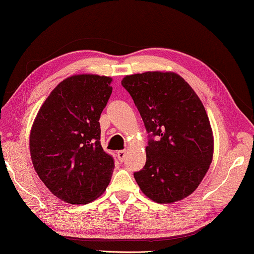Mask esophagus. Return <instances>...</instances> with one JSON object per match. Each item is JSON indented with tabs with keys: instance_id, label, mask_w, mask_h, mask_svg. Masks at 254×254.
<instances>
[{
	"instance_id": "34e87169",
	"label": "esophagus",
	"mask_w": 254,
	"mask_h": 254,
	"mask_svg": "<svg viewBox=\"0 0 254 254\" xmlns=\"http://www.w3.org/2000/svg\"><path fill=\"white\" fill-rule=\"evenodd\" d=\"M126 156H127V151L126 150H120L118 151V158L121 163L124 162V159H126Z\"/></svg>"
}]
</instances>
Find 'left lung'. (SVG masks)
I'll list each match as a JSON object with an SVG mask.
<instances>
[{
    "label": "left lung",
    "instance_id": "left-lung-1",
    "mask_svg": "<svg viewBox=\"0 0 254 254\" xmlns=\"http://www.w3.org/2000/svg\"><path fill=\"white\" fill-rule=\"evenodd\" d=\"M122 86L149 133L146 165L134 173L136 183L155 202L187 198L199 187L214 155L210 122L198 95L174 72L127 75Z\"/></svg>",
    "mask_w": 254,
    "mask_h": 254
}]
</instances>
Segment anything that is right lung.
I'll use <instances>...</instances> for the list:
<instances>
[{
	"label": "right lung",
	"mask_w": 254,
	"mask_h": 254,
	"mask_svg": "<svg viewBox=\"0 0 254 254\" xmlns=\"http://www.w3.org/2000/svg\"><path fill=\"white\" fill-rule=\"evenodd\" d=\"M112 78L76 74L56 86L38 111L29 148L39 179L55 196L84 204L102 195L114 159L100 144L99 118L111 97Z\"/></svg>",
	"instance_id": "obj_1"
}]
</instances>
